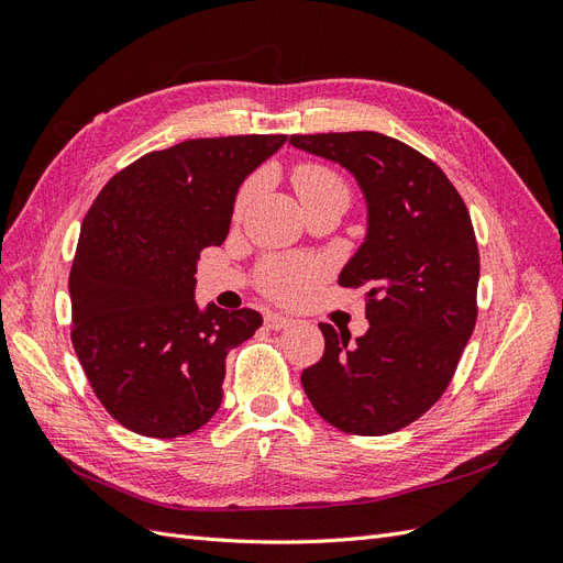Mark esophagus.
<instances>
[{"instance_id":"obj_1","label":"esophagus","mask_w":563,"mask_h":563,"mask_svg":"<svg viewBox=\"0 0 563 563\" xmlns=\"http://www.w3.org/2000/svg\"><path fill=\"white\" fill-rule=\"evenodd\" d=\"M294 323L291 317H284V314H277V312H269L265 314V327L272 329V331H282V329H288Z\"/></svg>"}]
</instances>
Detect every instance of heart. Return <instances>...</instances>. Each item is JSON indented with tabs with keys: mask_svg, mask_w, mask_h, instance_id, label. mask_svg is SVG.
I'll list each match as a JSON object with an SVG mask.
<instances>
[{
	"mask_svg": "<svg viewBox=\"0 0 563 563\" xmlns=\"http://www.w3.org/2000/svg\"><path fill=\"white\" fill-rule=\"evenodd\" d=\"M294 187L300 201L308 207L312 201L321 199H350L347 180L340 176L333 166L319 162H302L294 168ZM261 178H249L234 199V213L240 216L246 211L253 195L258 192ZM329 275V263L314 255H275L267 258L258 267V286L263 294L279 302H300L314 294V288Z\"/></svg>",
	"mask_w": 563,
	"mask_h": 563,
	"instance_id": "obj_1",
	"label": "heart"
}]
</instances>
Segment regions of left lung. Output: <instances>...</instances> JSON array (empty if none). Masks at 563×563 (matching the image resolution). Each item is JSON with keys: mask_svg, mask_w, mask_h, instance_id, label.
Instances as JSON below:
<instances>
[{"mask_svg": "<svg viewBox=\"0 0 563 563\" xmlns=\"http://www.w3.org/2000/svg\"><path fill=\"white\" fill-rule=\"evenodd\" d=\"M338 162L368 203L366 240L338 284L366 288L368 331L319 323L323 356L302 371L314 411L347 434L380 437L444 395L476 323L479 249L463 197L418 150L376 131L291 135Z\"/></svg>", "mask_w": 563, "mask_h": 563, "instance_id": "left-lung-1", "label": "left lung"}]
</instances>
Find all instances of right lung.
Segmentation results:
<instances>
[{"label": "right lung", "mask_w": 563, "mask_h": 563, "mask_svg": "<svg viewBox=\"0 0 563 563\" xmlns=\"http://www.w3.org/2000/svg\"><path fill=\"white\" fill-rule=\"evenodd\" d=\"M284 143L251 133L147 152L91 203L70 269V335L96 397L126 430L190 434L223 401L225 356L263 317L199 310L197 261L225 242L236 190Z\"/></svg>", "instance_id": "right-lung-1"}]
</instances>
